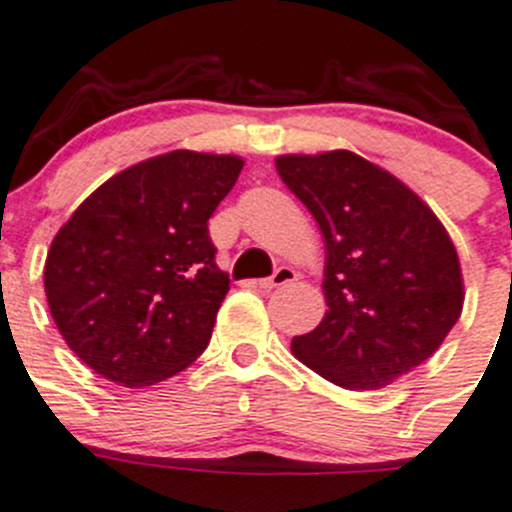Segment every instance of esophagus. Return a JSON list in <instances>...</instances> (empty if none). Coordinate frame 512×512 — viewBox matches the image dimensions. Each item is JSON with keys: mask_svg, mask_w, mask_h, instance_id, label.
<instances>
[{"mask_svg": "<svg viewBox=\"0 0 512 512\" xmlns=\"http://www.w3.org/2000/svg\"><path fill=\"white\" fill-rule=\"evenodd\" d=\"M292 281H297V271L289 269V266H279V269L274 271V276L259 281V287L264 289V292H271V289L287 287V284H292Z\"/></svg>", "mask_w": 512, "mask_h": 512, "instance_id": "esophagus-1", "label": "esophagus"}]
</instances>
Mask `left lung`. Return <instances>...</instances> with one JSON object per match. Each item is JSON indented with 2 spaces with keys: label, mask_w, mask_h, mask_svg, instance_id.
Masks as SVG:
<instances>
[{
  "label": "left lung",
  "mask_w": 512,
  "mask_h": 512,
  "mask_svg": "<svg viewBox=\"0 0 512 512\" xmlns=\"http://www.w3.org/2000/svg\"><path fill=\"white\" fill-rule=\"evenodd\" d=\"M276 172L325 236L327 312L292 340L330 383L375 391L437 353L464 281L442 220L398 177L348 149L281 154Z\"/></svg>",
  "instance_id": "left-lung-1"
}]
</instances>
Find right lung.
Segmentation results:
<instances>
[{"label": "right lung", "instance_id": "add662e5", "mask_svg": "<svg viewBox=\"0 0 512 512\" xmlns=\"http://www.w3.org/2000/svg\"><path fill=\"white\" fill-rule=\"evenodd\" d=\"M241 170L236 154L175 149L126 167L70 215L50 243L45 297L88 368L142 388L198 360L231 284L208 220Z\"/></svg>", "mask_w": 512, "mask_h": 512}]
</instances>
